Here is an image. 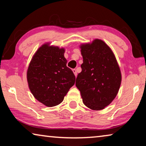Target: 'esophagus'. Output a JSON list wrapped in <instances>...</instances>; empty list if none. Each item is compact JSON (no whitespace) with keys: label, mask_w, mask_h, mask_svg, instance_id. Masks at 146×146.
Wrapping results in <instances>:
<instances>
[{"label":"esophagus","mask_w":146,"mask_h":146,"mask_svg":"<svg viewBox=\"0 0 146 146\" xmlns=\"http://www.w3.org/2000/svg\"><path fill=\"white\" fill-rule=\"evenodd\" d=\"M72 71H73V72L74 73V75H75V76H77V72H76V70H75V69H73Z\"/></svg>","instance_id":"obj_1"}]
</instances>
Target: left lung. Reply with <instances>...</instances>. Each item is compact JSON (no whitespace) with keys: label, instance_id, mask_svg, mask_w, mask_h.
I'll use <instances>...</instances> for the list:
<instances>
[{"label":"left lung","instance_id":"1","mask_svg":"<svg viewBox=\"0 0 146 146\" xmlns=\"http://www.w3.org/2000/svg\"><path fill=\"white\" fill-rule=\"evenodd\" d=\"M80 48L83 63L76 86L86 106L93 110H103L119 90L122 81L119 66L111 49L102 40L95 39Z\"/></svg>","mask_w":146,"mask_h":146}]
</instances>
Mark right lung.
I'll use <instances>...</instances> for the list:
<instances>
[{"label":"right lung","instance_id":"add662e5","mask_svg":"<svg viewBox=\"0 0 146 146\" xmlns=\"http://www.w3.org/2000/svg\"><path fill=\"white\" fill-rule=\"evenodd\" d=\"M64 48L46 43L34 54L27 71L28 86L34 97L48 107L60 104L75 84V76L66 66Z\"/></svg>","mask_w":146,"mask_h":146}]
</instances>
